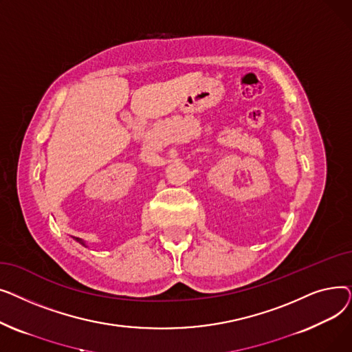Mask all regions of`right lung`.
Wrapping results in <instances>:
<instances>
[{
    "mask_svg": "<svg viewBox=\"0 0 352 352\" xmlns=\"http://www.w3.org/2000/svg\"><path fill=\"white\" fill-rule=\"evenodd\" d=\"M76 239H77V241H78V243H80V244H82V245H85V243H84V241H82V239H81V238H76ZM85 247H87V245H85Z\"/></svg>",
    "mask_w": 352,
    "mask_h": 352,
    "instance_id": "right-lung-1",
    "label": "right lung"
}]
</instances>
